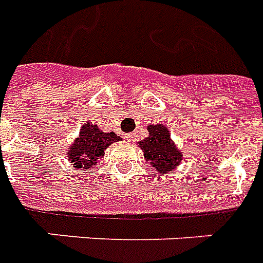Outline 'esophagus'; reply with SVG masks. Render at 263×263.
I'll list each match as a JSON object with an SVG mask.
<instances>
[{
  "label": "esophagus",
  "mask_w": 263,
  "mask_h": 263,
  "mask_svg": "<svg viewBox=\"0 0 263 263\" xmlns=\"http://www.w3.org/2000/svg\"><path fill=\"white\" fill-rule=\"evenodd\" d=\"M134 138H135V136H134V134H128L127 135V139L129 140V142H134Z\"/></svg>",
  "instance_id": "34e87169"
}]
</instances>
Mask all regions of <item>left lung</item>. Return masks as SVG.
<instances>
[{"mask_svg": "<svg viewBox=\"0 0 263 263\" xmlns=\"http://www.w3.org/2000/svg\"><path fill=\"white\" fill-rule=\"evenodd\" d=\"M139 144L144 158L152 161L157 172L168 175L181 161V153L171 140L169 129L162 124L148 125V136L140 140Z\"/></svg>", "mask_w": 263, "mask_h": 263, "instance_id": "obj_1", "label": "left lung"}]
</instances>
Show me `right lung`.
<instances>
[{
    "label": "right lung",
    "instance_id": "right-lung-1",
    "mask_svg": "<svg viewBox=\"0 0 263 263\" xmlns=\"http://www.w3.org/2000/svg\"><path fill=\"white\" fill-rule=\"evenodd\" d=\"M119 140H121V138L113 132L105 134L98 129L97 125L84 124L78 139L67 152L68 160L75 165L76 169L83 168L84 171H90L91 166L97 164V160L103 156V152L109 147V144Z\"/></svg>",
    "mask_w": 263,
    "mask_h": 263
}]
</instances>
